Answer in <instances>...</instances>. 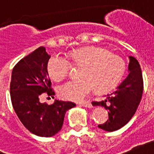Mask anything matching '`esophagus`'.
Segmentation results:
<instances>
[{
    "mask_svg": "<svg viewBox=\"0 0 154 154\" xmlns=\"http://www.w3.org/2000/svg\"><path fill=\"white\" fill-rule=\"evenodd\" d=\"M80 105L82 106V107H92V103L88 102V101H85V102H81V103H79Z\"/></svg>",
    "mask_w": 154,
    "mask_h": 154,
    "instance_id": "obj_1",
    "label": "esophagus"
}]
</instances>
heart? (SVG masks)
Returning a JSON list of instances; mask_svg holds the SVG:
<instances>
[{
  "label": "heart",
  "instance_id": "heart-1",
  "mask_svg": "<svg viewBox=\"0 0 154 154\" xmlns=\"http://www.w3.org/2000/svg\"><path fill=\"white\" fill-rule=\"evenodd\" d=\"M66 57L69 61L59 55H54L47 64L50 77L56 81L68 77L71 65L84 68L81 74L83 81H69L58 88L59 97L66 100H81L95 89L99 93L111 92L119 85L126 72V63L122 57L100 47L78 49Z\"/></svg>",
  "mask_w": 154,
  "mask_h": 154
}]
</instances>
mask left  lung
<instances>
[{"mask_svg": "<svg viewBox=\"0 0 154 154\" xmlns=\"http://www.w3.org/2000/svg\"><path fill=\"white\" fill-rule=\"evenodd\" d=\"M127 77L117 90L102 101H93L92 105L103 107L108 112V120L98 125L106 131H115L124 127L135 114L143 92L142 69L136 58L130 56Z\"/></svg>", "mask_w": 154, "mask_h": 154, "instance_id": "8db88e82", "label": "left lung"}]
</instances>
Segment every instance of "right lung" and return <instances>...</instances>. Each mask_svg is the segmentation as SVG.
Returning a JSON list of instances; mask_svg holds the SVG:
<instances>
[{"label": "right lung", "instance_id": "1", "mask_svg": "<svg viewBox=\"0 0 154 154\" xmlns=\"http://www.w3.org/2000/svg\"><path fill=\"white\" fill-rule=\"evenodd\" d=\"M51 56L43 47L20 60L12 72L10 96L20 120L30 132L40 137H51L62 129L66 111L76 104L55 100L53 104L41 103L43 95L54 98L47 72Z\"/></svg>", "mask_w": 154, "mask_h": 154}]
</instances>
